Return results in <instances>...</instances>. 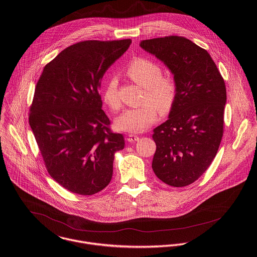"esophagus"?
<instances>
[{"label":"esophagus","mask_w":257,"mask_h":257,"mask_svg":"<svg viewBox=\"0 0 257 257\" xmlns=\"http://www.w3.org/2000/svg\"><path fill=\"white\" fill-rule=\"evenodd\" d=\"M139 136H137V135H134V134H129L128 135V137H127V141L129 142V143H134V142H137V141H139Z\"/></svg>","instance_id":"obj_1"}]
</instances>
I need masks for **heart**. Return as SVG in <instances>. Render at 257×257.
<instances>
[{
	"label": "heart",
	"mask_w": 257,
	"mask_h": 257,
	"mask_svg": "<svg viewBox=\"0 0 257 257\" xmlns=\"http://www.w3.org/2000/svg\"><path fill=\"white\" fill-rule=\"evenodd\" d=\"M125 72L135 83L145 89L144 102L146 104L126 109L116 119L115 125L121 131L143 132L157 120V108L162 114L171 111L177 98V84L172 77L163 76L159 64L143 57L132 60ZM117 86V79L111 77L107 80L102 91L103 102L113 111L121 107Z\"/></svg>",
	"instance_id": "1"
}]
</instances>
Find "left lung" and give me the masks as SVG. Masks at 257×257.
Here are the masks:
<instances>
[{
	"instance_id": "1",
	"label": "left lung",
	"mask_w": 257,
	"mask_h": 257,
	"mask_svg": "<svg viewBox=\"0 0 257 257\" xmlns=\"http://www.w3.org/2000/svg\"><path fill=\"white\" fill-rule=\"evenodd\" d=\"M140 47L170 69L178 90L168 120L154 129L152 168L165 184L185 187L205 173L217 153L226 102L224 80L208 52L186 38L145 40Z\"/></svg>"
}]
</instances>
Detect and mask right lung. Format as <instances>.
Here are the masks:
<instances>
[{
  "label": "right lung",
  "instance_id": "obj_1",
  "mask_svg": "<svg viewBox=\"0 0 257 257\" xmlns=\"http://www.w3.org/2000/svg\"><path fill=\"white\" fill-rule=\"evenodd\" d=\"M131 40L85 41L59 52L37 83L30 125L52 179L67 191L94 195L108 186L122 134L110 131L99 95L104 73Z\"/></svg>",
  "mask_w": 257,
  "mask_h": 257
}]
</instances>
